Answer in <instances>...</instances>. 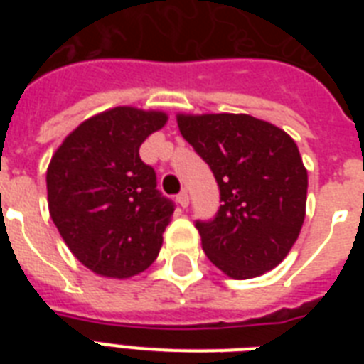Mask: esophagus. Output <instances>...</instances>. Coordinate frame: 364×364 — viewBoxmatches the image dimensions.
I'll list each match as a JSON object with an SVG mask.
<instances>
[{"label": "esophagus", "mask_w": 364, "mask_h": 364, "mask_svg": "<svg viewBox=\"0 0 364 364\" xmlns=\"http://www.w3.org/2000/svg\"><path fill=\"white\" fill-rule=\"evenodd\" d=\"M177 204L181 205L183 210H185V208H188V194L185 193V191L177 194Z\"/></svg>", "instance_id": "34e87169"}]
</instances>
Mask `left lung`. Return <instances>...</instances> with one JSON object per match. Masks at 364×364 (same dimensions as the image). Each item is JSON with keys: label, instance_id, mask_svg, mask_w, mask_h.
I'll use <instances>...</instances> for the list:
<instances>
[{"label": "left lung", "instance_id": "obj_1", "mask_svg": "<svg viewBox=\"0 0 364 364\" xmlns=\"http://www.w3.org/2000/svg\"><path fill=\"white\" fill-rule=\"evenodd\" d=\"M177 126L221 191L215 219L196 223L208 259L234 279L276 268L306 217L308 171L293 137L243 113H179Z\"/></svg>", "mask_w": 364, "mask_h": 364}]
</instances>
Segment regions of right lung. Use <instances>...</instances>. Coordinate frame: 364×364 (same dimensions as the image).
<instances>
[{"label": "right lung", "mask_w": 364, "mask_h": 364, "mask_svg": "<svg viewBox=\"0 0 364 364\" xmlns=\"http://www.w3.org/2000/svg\"><path fill=\"white\" fill-rule=\"evenodd\" d=\"M166 122L164 111H102L68 134L50 159V217L77 260L98 276L128 279L159 257L173 204L156 191L139 147Z\"/></svg>", "instance_id": "right-lung-1"}]
</instances>
